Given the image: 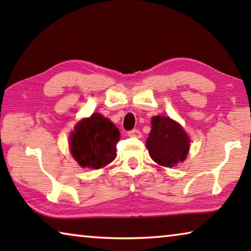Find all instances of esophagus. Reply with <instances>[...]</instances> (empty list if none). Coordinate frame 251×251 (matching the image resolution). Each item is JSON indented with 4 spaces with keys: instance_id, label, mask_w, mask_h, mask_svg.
Here are the masks:
<instances>
[{
    "instance_id": "obj_1",
    "label": "esophagus",
    "mask_w": 251,
    "mask_h": 251,
    "mask_svg": "<svg viewBox=\"0 0 251 251\" xmlns=\"http://www.w3.org/2000/svg\"><path fill=\"white\" fill-rule=\"evenodd\" d=\"M127 135H128L129 137H137V138H141V137H142V134H141V131H139L138 129H133V130H129L128 133H127Z\"/></svg>"
}]
</instances>
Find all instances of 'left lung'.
Wrapping results in <instances>:
<instances>
[{"label": "left lung", "mask_w": 251, "mask_h": 251, "mask_svg": "<svg viewBox=\"0 0 251 251\" xmlns=\"http://www.w3.org/2000/svg\"><path fill=\"white\" fill-rule=\"evenodd\" d=\"M190 139L185 129L167 116H154L146 147L151 159L160 166L174 167L186 159Z\"/></svg>", "instance_id": "left-lung-1"}]
</instances>
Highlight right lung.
<instances>
[{"label":"right lung","mask_w":251,"mask_h":251,"mask_svg":"<svg viewBox=\"0 0 251 251\" xmlns=\"http://www.w3.org/2000/svg\"><path fill=\"white\" fill-rule=\"evenodd\" d=\"M121 133L108 118L94 113L74 127L70 151L80 167L100 169L115 159Z\"/></svg>","instance_id":"right-lung-1"}]
</instances>
